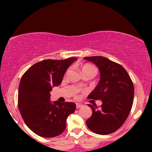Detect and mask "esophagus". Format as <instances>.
Returning <instances> with one entry per match:
<instances>
[{
  "label": "esophagus",
  "instance_id": "esophagus-1",
  "mask_svg": "<svg viewBox=\"0 0 152 152\" xmlns=\"http://www.w3.org/2000/svg\"><path fill=\"white\" fill-rule=\"evenodd\" d=\"M81 106H82L81 104H76V108H77V109H79V108H81Z\"/></svg>",
  "mask_w": 152,
  "mask_h": 152
}]
</instances>
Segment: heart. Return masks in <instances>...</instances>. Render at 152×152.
I'll return each mask as SVG.
<instances>
[{
    "mask_svg": "<svg viewBox=\"0 0 152 152\" xmlns=\"http://www.w3.org/2000/svg\"><path fill=\"white\" fill-rule=\"evenodd\" d=\"M81 71H82V74H83V73H86V72H92L94 75H95L97 72V69L94 66L91 65V64H87L82 66Z\"/></svg>",
    "mask_w": 152,
    "mask_h": 152,
    "instance_id": "heart-1",
    "label": "heart"
}]
</instances>
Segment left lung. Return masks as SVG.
<instances>
[{"label": "left lung", "mask_w": 152, "mask_h": 152, "mask_svg": "<svg viewBox=\"0 0 152 152\" xmlns=\"http://www.w3.org/2000/svg\"><path fill=\"white\" fill-rule=\"evenodd\" d=\"M84 59L94 63L100 71L98 85L88 99L102 102L99 109L88 104L93 114L87 119L86 125L96 134H111L123 125L129 114L134 101L133 82L124 68L117 63L103 56Z\"/></svg>", "instance_id": "obj_1"}]
</instances>
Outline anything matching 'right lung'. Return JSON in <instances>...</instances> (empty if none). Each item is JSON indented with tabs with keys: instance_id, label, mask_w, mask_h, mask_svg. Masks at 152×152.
Listing matches in <instances>:
<instances>
[{
	"instance_id": "right-lung-1",
	"label": "right lung",
	"mask_w": 152,
	"mask_h": 152,
	"mask_svg": "<svg viewBox=\"0 0 152 152\" xmlns=\"http://www.w3.org/2000/svg\"><path fill=\"white\" fill-rule=\"evenodd\" d=\"M77 60L48 59L35 64L23 75L18 88V106L24 122L42 137L58 136L66 129L68 116L76 110L74 102L50 101V91L58 86L69 66Z\"/></svg>"
}]
</instances>
